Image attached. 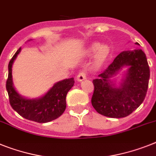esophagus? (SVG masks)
Segmentation results:
<instances>
[{"mask_svg": "<svg viewBox=\"0 0 156 156\" xmlns=\"http://www.w3.org/2000/svg\"><path fill=\"white\" fill-rule=\"evenodd\" d=\"M86 73L85 71H81L79 74H78V76H77V80L78 81V82H82V81H83L84 79H86Z\"/></svg>", "mask_w": 156, "mask_h": 156, "instance_id": "34e87169", "label": "esophagus"}]
</instances>
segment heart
Instances as JSON below:
<instances>
[{
	"instance_id": "obj_1",
	"label": "heart",
	"mask_w": 156,
	"mask_h": 156,
	"mask_svg": "<svg viewBox=\"0 0 156 156\" xmlns=\"http://www.w3.org/2000/svg\"><path fill=\"white\" fill-rule=\"evenodd\" d=\"M86 54L88 55H93L94 54H96L94 58V63L100 66L106 61L109 56L110 49L106 45H101L98 43H94L89 46V48L86 50Z\"/></svg>"
}]
</instances>
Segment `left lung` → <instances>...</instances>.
<instances>
[{
	"instance_id": "1",
	"label": "left lung",
	"mask_w": 156,
	"mask_h": 156,
	"mask_svg": "<svg viewBox=\"0 0 156 156\" xmlns=\"http://www.w3.org/2000/svg\"><path fill=\"white\" fill-rule=\"evenodd\" d=\"M124 67L127 70L117 84L112 78ZM149 78L150 69L142 50L120 52L108 68L93 80V107L98 113L111 118L129 116L144 100Z\"/></svg>"
}]
</instances>
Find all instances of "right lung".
Wrapping results in <instances>:
<instances>
[{"label":"right lung","mask_w":156,"mask_h":156,"mask_svg":"<svg viewBox=\"0 0 156 156\" xmlns=\"http://www.w3.org/2000/svg\"><path fill=\"white\" fill-rule=\"evenodd\" d=\"M20 51L21 48L18 49L9 63L6 90L12 108L23 118L35 122L47 123L55 120L66 109V97L68 91L74 86V78H66L56 82L40 98H27L22 96L14 87L12 74V67Z\"/></svg>","instance_id":"add662e5"}]
</instances>
